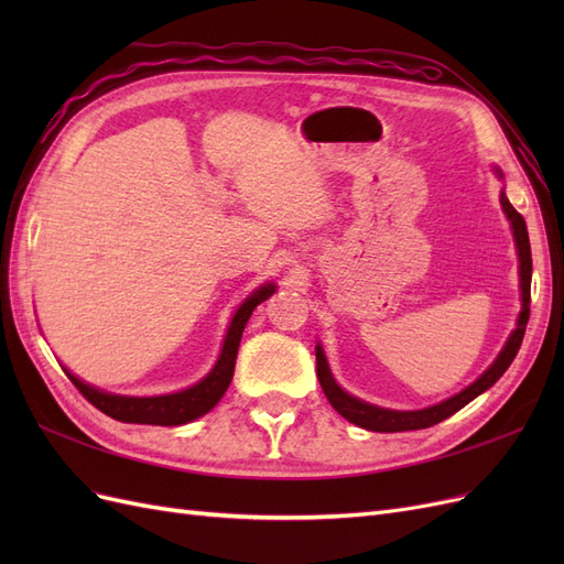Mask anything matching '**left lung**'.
<instances>
[{"mask_svg":"<svg viewBox=\"0 0 564 564\" xmlns=\"http://www.w3.org/2000/svg\"><path fill=\"white\" fill-rule=\"evenodd\" d=\"M494 174H497L503 181V172L499 166H494ZM501 209L508 218L510 230H513V240H516V249H518V272H520V315L516 319V329L510 332L506 346L501 348V352L494 360L480 377H477L468 388H464L456 395L442 400L437 404H431L425 409H412V412H402V409H386L379 404H369L360 398L350 395L344 388H340L334 379V373L329 369L327 355H324V348L317 344L315 346V357H317V379L319 386L327 395L329 404L336 409V412L344 416L346 421L360 425L365 431H373V433H402V431H421V429H431V425L449 419L452 414H456L460 406H466L468 402H473L477 395H482L485 390H489L494 383H497L503 371L510 367V362L516 360V355L522 346V336L527 329L529 322V286H532V249H529V235H527V226L524 218L513 209V204L508 202L506 197V187H501Z\"/></svg>","mask_w":564,"mask_h":564,"instance_id":"obj_1","label":"left lung"}]
</instances>
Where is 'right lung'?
Masks as SVG:
<instances>
[{
	"label": "right lung",
	"instance_id": "add662e5",
	"mask_svg": "<svg viewBox=\"0 0 564 564\" xmlns=\"http://www.w3.org/2000/svg\"><path fill=\"white\" fill-rule=\"evenodd\" d=\"M278 292V286L272 282L261 284L253 292L237 305V311L230 317L228 332L224 338V346H220V355L216 365L207 377L199 379L197 383L187 386L183 390L169 392V395H150V398H133V395H115V392H106L91 383H84L70 369H65L67 379H70L77 390L87 398L100 412L122 421V423H148V425H183L191 423L218 404V400L226 395V390L232 381L235 373V360H237V348H240L242 332L256 305H261L265 299Z\"/></svg>",
	"mask_w": 564,
	"mask_h": 564
}]
</instances>
